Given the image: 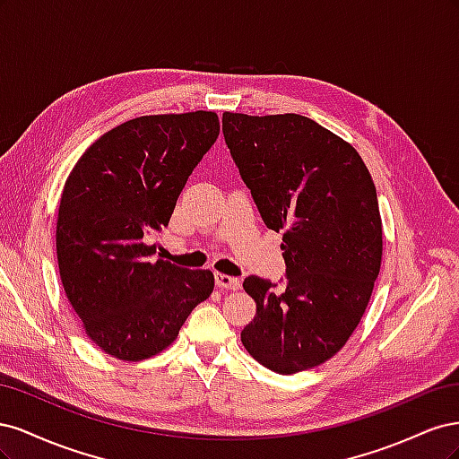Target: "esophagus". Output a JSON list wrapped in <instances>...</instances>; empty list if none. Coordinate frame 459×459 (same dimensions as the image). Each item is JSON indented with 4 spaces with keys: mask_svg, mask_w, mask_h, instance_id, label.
<instances>
[{
    "mask_svg": "<svg viewBox=\"0 0 459 459\" xmlns=\"http://www.w3.org/2000/svg\"><path fill=\"white\" fill-rule=\"evenodd\" d=\"M214 280H216V285L220 289H230V290H239L241 289V281L238 280V277H231V275H226V273H214Z\"/></svg>",
    "mask_w": 459,
    "mask_h": 459,
    "instance_id": "34e87169",
    "label": "esophagus"
}]
</instances>
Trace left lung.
<instances>
[{
  "label": "left lung",
  "mask_w": 459,
  "mask_h": 459,
  "mask_svg": "<svg viewBox=\"0 0 459 459\" xmlns=\"http://www.w3.org/2000/svg\"><path fill=\"white\" fill-rule=\"evenodd\" d=\"M221 132L270 230L283 231L287 283L248 275L256 316L241 342L289 375L335 356L362 319L383 256L377 191L358 151L300 115L224 113Z\"/></svg>",
  "instance_id": "1"
}]
</instances>
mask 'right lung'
<instances>
[{
    "instance_id": "add662e5",
    "label": "right lung",
    "mask_w": 459,
    "mask_h": 459,
    "mask_svg": "<svg viewBox=\"0 0 459 459\" xmlns=\"http://www.w3.org/2000/svg\"><path fill=\"white\" fill-rule=\"evenodd\" d=\"M220 134L218 115L140 117L91 143L68 174L57 216V262L68 302L95 346L142 362L170 346L211 297V270L162 258L145 238L169 226L193 169Z\"/></svg>"
}]
</instances>
